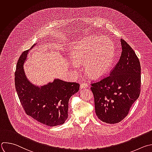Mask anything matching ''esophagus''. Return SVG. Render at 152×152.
<instances>
[{"mask_svg":"<svg viewBox=\"0 0 152 152\" xmlns=\"http://www.w3.org/2000/svg\"><path fill=\"white\" fill-rule=\"evenodd\" d=\"M86 87H88V84H87V83H82L80 84V88L81 89L85 88H86Z\"/></svg>","mask_w":152,"mask_h":152,"instance_id":"obj_1","label":"esophagus"}]
</instances>
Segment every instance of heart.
<instances>
[{
    "instance_id": "heart-1",
    "label": "heart",
    "mask_w": 152,
    "mask_h": 152,
    "mask_svg": "<svg viewBox=\"0 0 152 152\" xmlns=\"http://www.w3.org/2000/svg\"><path fill=\"white\" fill-rule=\"evenodd\" d=\"M72 57L76 64H85L90 76L97 77L110 68L115 58V48L112 41L107 37H90L75 48Z\"/></svg>"
}]
</instances>
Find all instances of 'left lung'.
<instances>
[{"mask_svg": "<svg viewBox=\"0 0 152 152\" xmlns=\"http://www.w3.org/2000/svg\"><path fill=\"white\" fill-rule=\"evenodd\" d=\"M122 54L109 75L91 82L95 113L102 121L115 124L128 115L141 91V66L132 48L121 39Z\"/></svg>", "mask_w": 152, "mask_h": 152, "instance_id": "1", "label": "left lung"}]
</instances>
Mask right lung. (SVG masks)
Wrapping results in <instances>:
<instances>
[{
  "label": "right lung",
  "mask_w": 152,
  "mask_h": 152,
  "mask_svg": "<svg viewBox=\"0 0 152 152\" xmlns=\"http://www.w3.org/2000/svg\"><path fill=\"white\" fill-rule=\"evenodd\" d=\"M28 50L20 56L15 72V89L22 107L27 115L44 125H62L68 118L69 99L79 91L80 85L60 79L40 88L32 85L23 69Z\"/></svg>",
  "instance_id": "1"
}]
</instances>
